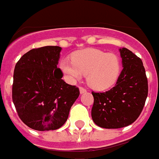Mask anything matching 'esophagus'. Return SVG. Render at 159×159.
<instances>
[{
  "instance_id": "obj_1",
  "label": "esophagus",
  "mask_w": 159,
  "mask_h": 159,
  "mask_svg": "<svg viewBox=\"0 0 159 159\" xmlns=\"http://www.w3.org/2000/svg\"><path fill=\"white\" fill-rule=\"evenodd\" d=\"M87 92L85 88H83V87H80V94H84L85 92Z\"/></svg>"
}]
</instances>
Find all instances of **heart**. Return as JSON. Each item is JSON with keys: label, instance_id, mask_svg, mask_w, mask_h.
Masks as SVG:
<instances>
[{"label": "heart", "instance_id": "obj_1", "mask_svg": "<svg viewBox=\"0 0 159 159\" xmlns=\"http://www.w3.org/2000/svg\"><path fill=\"white\" fill-rule=\"evenodd\" d=\"M72 61L63 60L60 67L70 81L81 80L86 75L89 85L96 90H106L117 81L121 61L114 53L96 49H85L74 53Z\"/></svg>", "mask_w": 159, "mask_h": 159}]
</instances>
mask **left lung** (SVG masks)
I'll return each mask as SVG.
<instances>
[{
    "instance_id": "1",
    "label": "left lung",
    "mask_w": 159,
    "mask_h": 159,
    "mask_svg": "<svg viewBox=\"0 0 159 159\" xmlns=\"http://www.w3.org/2000/svg\"><path fill=\"white\" fill-rule=\"evenodd\" d=\"M123 69L116 84L105 92H94L92 118L103 128H120L139 117L148 94L146 70L140 58L126 48L120 49Z\"/></svg>"
}]
</instances>
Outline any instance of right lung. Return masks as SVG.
I'll list each match as a JSON object with an SVG mask.
<instances>
[{"label": "right lung", "instance_id": "obj_1", "mask_svg": "<svg viewBox=\"0 0 159 159\" xmlns=\"http://www.w3.org/2000/svg\"><path fill=\"white\" fill-rule=\"evenodd\" d=\"M61 50L59 46L31 49L15 65L13 102L21 121L34 130L61 128L80 95L79 88L64 81L57 68Z\"/></svg>", "mask_w": 159, "mask_h": 159}]
</instances>
